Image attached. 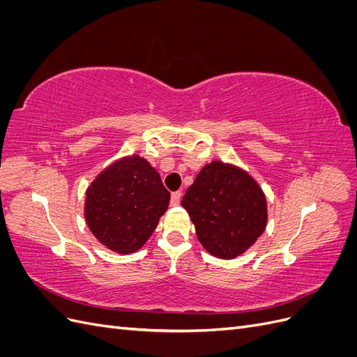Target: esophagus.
Returning a JSON list of instances; mask_svg holds the SVG:
<instances>
[{
  "label": "esophagus",
  "instance_id": "1",
  "mask_svg": "<svg viewBox=\"0 0 357 357\" xmlns=\"http://www.w3.org/2000/svg\"><path fill=\"white\" fill-rule=\"evenodd\" d=\"M180 199H181V192H172V193H171V201H169V204H171V205H178V204H180Z\"/></svg>",
  "mask_w": 357,
  "mask_h": 357
}]
</instances>
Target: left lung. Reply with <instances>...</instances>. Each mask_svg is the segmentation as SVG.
Masks as SVG:
<instances>
[{
    "mask_svg": "<svg viewBox=\"0 0 357 357\" xmlns=\"http://www.w3.org/2000/svg\"><path fill=\"white\" fill-rule=\"evenodd\" d=\"M181 205L202 247L220 259L243 255L266 228V198L261 186L244 169L220 160L199 171Z\"/></svg>",
    "mask_w": 357,
    "mask_h": 357,
    "instance_id": "left-lung-1",
    "label": "left lung"
}]
</instances>
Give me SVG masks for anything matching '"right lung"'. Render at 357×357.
Segmentation results:
<instances>
[{
  "label": "right lung",
  "mask_w": 357,
  "mask_h": 357,
  "mask_svg": "<svg viewBox=\"0 0 357 357\" xmlns=\"http://www.w3.org/2000/svg\"><path fill=\"white\" fill-rule=\"evenodd\" d=\"M168 204L169 192L158 171L142 156H125L91 183L84 219L101 244L128 255L144 245Z\"/></svg>",
  "instance_id": "add662e5"
}]
</instances>
